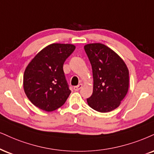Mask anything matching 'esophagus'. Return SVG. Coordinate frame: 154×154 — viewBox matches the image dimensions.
I'll return each instance as SVG.
<instances>
[{
    "label": "esophagus",
    "mask_w": 154,
    "mask_h": 154,
    "mask_svg": "<svg viewBox=\"0 0 154 154\" xmlns=\"http://www.w3.org/2000/svg\"><path fill=\"white\" fill-rule=\"evenodd\" d=\"M82 86H83L82 83H80V84H79L76 86H74L73 87L74 91H79L81 88H82Z\"/></svg>",
    "instance_id": "1"
}]
</instances>
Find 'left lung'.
<instances>
[{
	"mask_svg": "<svg viewBox=\"0 0 154 154\" xmlns=\"http://www.w3.org/2000/svg\"><path fill=\"white\" fill-rule=\"evenodd\" d=\"M84 49L94 78L93 94L87 98L88 106L100 113L113 111L128 92V68L119 55L102 43L87 44Z\"/></svg>",
	"mask_w": 154,
	"mask_h": 154,
	"instance_id": "1",
	"label": "left lung"
}]
</instances>
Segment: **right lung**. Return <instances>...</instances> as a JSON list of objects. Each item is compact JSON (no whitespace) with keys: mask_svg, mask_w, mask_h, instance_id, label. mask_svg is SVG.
<instances>
[{"mask_svg":"<svg viewBox=\"0 0 154 154\" xmlns=\"http://www.w3.org/2000/svg\"><path fill=\"white\" fill-rule=\"evenodd\" d=\"M75 48L72 44L53 43L40 51L26 67L24 91L36 107L49 112L65 103L71 91L63 66Z\"/></svg>","mask_w":154,"mask_h":154,"instance_id":"obj_1","label":"right lung"}]
</instances>
